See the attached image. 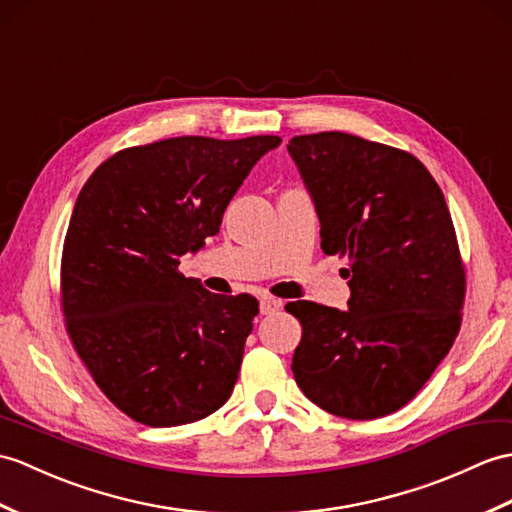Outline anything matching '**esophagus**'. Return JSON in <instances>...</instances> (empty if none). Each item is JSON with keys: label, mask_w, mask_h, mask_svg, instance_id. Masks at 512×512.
<instances>
[{"label": "esophagus", "mask_w": 512, "mask_h": 512, "mask_svg": "<svg viewBox=\"0 0 512 512\" xmlns=\"http://www.w3.org/2000/svg\"><path fill=\"white\" fill-rule=\"evenodd\" d=\"M281 301L279 299H275V296H261V301H259V312L264 314V316H268V314H275V312H279L281 310Z\"/></svg>", "instance_id": "obj_1"}]
</instances>
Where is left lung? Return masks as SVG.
I'll return each instance as SVG.
<instances>
[{"label":"left lung","mask_w":512,"mask_h":512,"mask_svg":"<svg viewBox=\"0 0 512 512\" xmlns=\"http://www.w3.org/2000/svg\"><path fill=\"white\" fill-rule=\"evenodd\" d=\"M320 248L349 259L347 310L288 303L303 338L292 371L336 417L379 419L417 395L460 329L465 268L441 187L410 152L347 133L292 137Z\"/></svg>","instance_id":"1"}]
</instances>
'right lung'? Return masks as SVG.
I'll list each match as a JSON object with an SVG mask.
<instances>
[{"instance_id": "add662e5", "label": "right lung", "mask_w": 512, "mask_h": 512, "mask_svg": "<svg viewBox=\"0 0 512 512\" xmlns=\"http://www.w3.org/2000/svg\"><path fill=\"white\" fill-rule=\"evenodd\" d=\"M281 144L172 137L126 148L95 170L71 213L61 261L67 334L100 390L150 427L222 408L259 303L211 294L178 259L216 235L253 165Z\"/></svg>"}]
</instances>
